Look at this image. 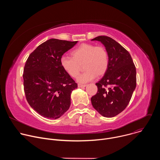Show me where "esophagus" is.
Returning a JSON list of instances; mask_svg holds the SVG:
<instances>
[{
	"label": "esophagus",
	"mask_w": 160,
	"mask_h": 160,
	"mask_svg": "<svg viewBox=\"0 0 160 160\" xmlns=\"http://www.w3.org/2000/svg\"><path fill=\"white\" fill-rule=\"evenodd\" d=\"M86 87V85H83V84H78V88H84Z\"/></svg>",
	"instance_id": "1"
}]
</instances>
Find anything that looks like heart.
Here are the masks:
<instances>
[{"instance_id": "obj_1", "label": "heart", "mask_w": 160, "mask_h": 160, "mask_svg": "<svg viewBox=\"0 0 160 160\" xmlns=\"http://www.w3.org/2000/svg\"><path fill=\"white\" fill-rule=\"evenodd\" d=\"M72 57L62 56L60 63L63 70L73 78L80 73L81 64L83 63L84 73L79 75L77 82L85 83L95 79L97 75H104L108 67L109 58L104 48L91 43H82L73 49Z\"/></svg>"}]
</instances>
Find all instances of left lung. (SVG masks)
Wrapping results in <instances>:
<instances>
[{
    "instance_id": "8db88e82",
    "label": "left lung",
    "mask_w": 160,
    "mask_h": 160,
    "mask_svg": "<svg viewBox=\"0 0 160 160\" xmlns=\"http://www.w3.org/2000/svg\"><path fill=\"white\" fill-rule=\"evenodd\" d=\"M91 40L102 43L109 58L108 69L96 83L98 90L91 98V102L102 116L114 117L123 111L130 101L136 87L135 66L129 52L111 37L99 36Z\"/></svg>"
}]
</instances>
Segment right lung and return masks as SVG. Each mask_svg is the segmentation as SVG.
<instances>
[{"label":"right lung","mask_w":160,"mask_h":160,"mask_svg":"<svg viewBox=\"0 0 160 160\" xmlns=\"http://www.w3.org/2000/svg\"><path fill=\"white\" fill-rule=\"evenodd\" d=\"M78 41L51 38L40 44L29 56L24 68L27 100L40 115L58 119L71 104V94L77 83L62 68L60 59Z\"/></svg>","instance_id":"right-lung-1"}]
</instances>
